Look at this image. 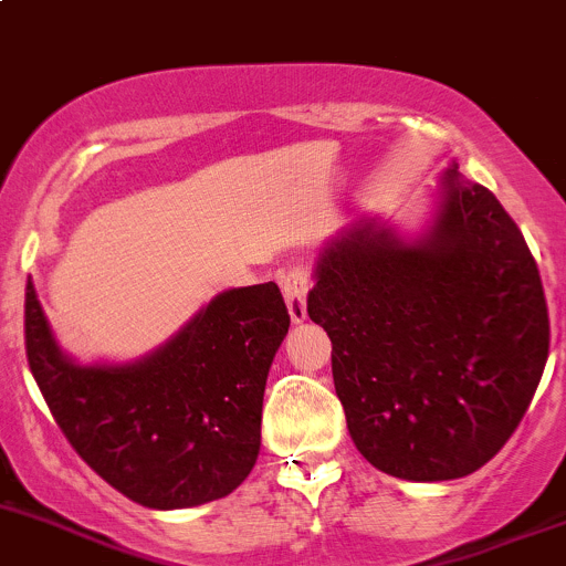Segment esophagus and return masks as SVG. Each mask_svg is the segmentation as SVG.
<instances>
[{"label":"esophagus","mask_w":566,"mask_h":566,"mask_svg":"<svg viewBox=\"0 0 566 566\" xmlns=\"http://www.w3.org/2000/svg\"><path fill=\"white\" fill-rule=\"evenodd\" d=\"M277 283H281L285 305H289L291 318L296 324L305 322L307 311H305V300H307V289H311V270L302 264L289 266V270L277 272Z\"/></svg>","instance_id":"obj_1"}]
</instances>
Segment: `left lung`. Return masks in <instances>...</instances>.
<instances>
[{
  "label": "left lung",
  "instance_id": "1",
  "mask_svg": "<svg viewBox=\"0 0 566 566\" xmlns=\"http://www.w3.org/2000/svg\"><path fill=\"white\" fill-rule=\"evenodd\" d=\"M441 185L428 234L406 242L359 220L326 244L307 294L354 444L411 482L458 480L496 455L551 348L543 277L515 220L458 166Z\"/></svg>",
  "mask_w": 566,
  "mask_h": 566
}]
</instances>
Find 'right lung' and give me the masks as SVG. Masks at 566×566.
Masks as SVG:
<instances>
[{
    "instance_id": "right-lung-1",
    "label": "right lung",
    "mask_w": 566,
    "mask_h": 566,
    "mask_svg": "<svg viewBox=\"0 0 566 566\" xmlns=\"http://www.w3.org/2000/svg\"><path fill=\"white\" fill-rule=\"evenodd\" d=\"M291 316L275 283L214 296L166 346L133 365H73L32 281L23 300L29 370L81 460L122 496L182 510L229 496L261 447L266 373Z\"/></svg>"
}]
</instances>
